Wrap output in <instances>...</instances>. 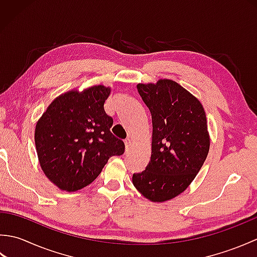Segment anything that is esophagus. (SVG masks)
I'll use <instances>...</instances> for the list:
<instances>
[{"instance_id":"1","label":"esophagus","mask_w":257,"mask_h":257,"mask_svg":"<svg viewBox=\"0 0 257 257\" xmlns=\"http://www.w3.org/2000/svg\"><path fill=\"white\" fill-rule=\"evenodd\" d=\"M130 145H132V143H130V140H129V139L124 140V148H125V152H128V150L130 149Z\"/></svg>"}]
</instances>
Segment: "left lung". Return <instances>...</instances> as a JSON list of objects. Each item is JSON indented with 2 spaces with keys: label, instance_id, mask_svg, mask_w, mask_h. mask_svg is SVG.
I'll list each match as a JSON object with an SVG mask.
<instances>
[{
  "label": "left lung",
  "instance_id": "1",
  "mask_svg": "<svg viewBox=\"0 0 257 257\" xmlns=\"http://www.w3.org/2000/svg\"><path fill=\"white\" fill-rule=\"evenodd\" d=\"M152 119L151 158L133 183L154 202L173 199L189 187L203 166L210 148L204 109L176 81L138 84Z\"/></svg>",
  "mask_w": 257,
  "mask_h": 257
}]
</instances>
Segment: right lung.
Here are the masks:
<instances>
[{
    "instance_id": "1",
    "label": "right lung",
    "mask_w": 257,
    "mask_h": 257,
    "mask_svg": "<svg viewBox=\"0 0 257 257\" xmlns=\"http://www.w3.org/2000/svg\"><path fill=\"white\" fill-rule=\"evenodd\" d=\"M105 86L57 97L38 120L35 146L42 170L65 191H77L99 176L108 159L121 156L123 141L111 134L113 120L103 109Z\"/></svg>"
}]
</instances>
